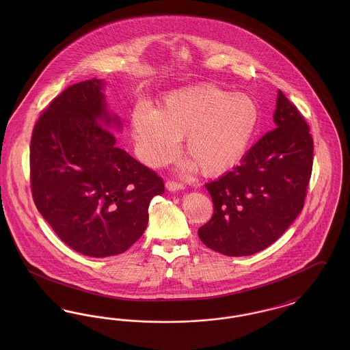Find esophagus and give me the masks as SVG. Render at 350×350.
Here are the masks:
<instances>
[{
	"label": "esophagus",
	"mask_w": 350,
	"mask_h": 350,
	"mask_svg": "<svg viewBox=\"0 0 350 350\" xmlns=\"http://www.w3.org/2000/svg\"><path fill=\"white\" fill-rule=\"evenodd\" d=\"M183 187H185L183 183H177V181H167V189L170 190V191H176V190H180V189H183Z\"/></svg>",
	"instance_id": "esophagus-1"
}]
</instances>
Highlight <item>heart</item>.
Here are the masks:
<instances>
[{
	"label": "heart",
	"mask_w": 350,
	"mask_h": 350,
	"mask_svg": "<svg viewBox=\"0 0 350 350\" xmlns=\"http://www.w3.org/2000/svg\"><path fill=\"white\" fill-rule=\"evenodd\" d=\"M260 120L250 96L200 83L167 94L159 110L139 105L131 129L144 163L161 167L172 161L185 137L183 150L202 174L217 176L245 154Z\"/></svg>",
	"instance_id": "obj_1"
}]
</instances>
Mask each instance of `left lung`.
<instances>
[{
	"mask_svg": "<svg viewBox=\"0 0 350 350\" xmlns=\"http://www.w3.org/2000/svg\"><path fill=\"white\" fill-rule=\"evenodd\" d=\"M275 127L241 164L206 183L214 203L198 236L226 256H250L277 241L299 215L314 164V139L299 110L278 92Z\"/></svg>",
	"mask_w": 350,
	"mask_h": 350,
	"instance_id": "left-lung-1",
	"label": "left lung"
}]
</instances>
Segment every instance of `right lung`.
Here are the masks:
<instances>
[{"instance_id":"obj_1","label":"right lung","mask_w":350,"mask_h":350,"mask_svg":"<svg viewBox=\"0 0 350 350\" xmlns=\"http://www.w3.org/2000/svg\"><path fill=\"white\" fill-rule=\"evenodd\" d=\"M102 88L97 79L68 86L36 120L30 144L36 208L89 257L129 250L147 227L150 200L165 190L154 170L116 146Z\"/></svg>"}]
</instances>
